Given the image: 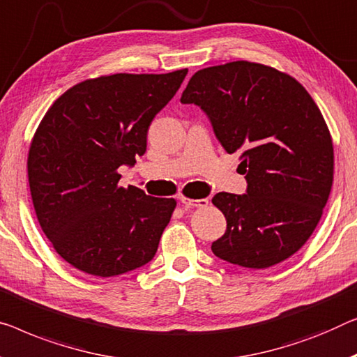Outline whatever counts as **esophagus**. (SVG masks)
Wrapping results in <instances>:
<instances>
[{
    "instance_id": "1",
    "label": "esophagus",
    "mask_w": 357,
    "mask_h": 357,
    "mask_svg": "<svg viewBox=\"0 0 357 357\" xmlns=\"http://www.w3.org/2000/svg\"><path fill=\"white\" fill-rule=\"evenodd\" d=\"M181 204L184 208H205L208 206V199H189V197H181Z\"/></svg>"
}]
</instances>
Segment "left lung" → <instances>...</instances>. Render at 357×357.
<instances>
[{
	"label": "left lung",
	"mask_w": 357,
	"mask_h": 357,
	"mask_svg": "<svg viewBox=\"0 0 357 357\" xmlns=\"http://www.w3.org/2000/svg\"><path fill=\"white\" fill-rule=\"evenodd\" d=\"M181 102L205 112L247 179V194L211 199L227 221L211 252L252 269L290 258L314 232L333 183L332 137L310 93L273 67L236 61L194 73Z\"/></svg>",
	"instance_id": "8db88e82"
}]
</instances>
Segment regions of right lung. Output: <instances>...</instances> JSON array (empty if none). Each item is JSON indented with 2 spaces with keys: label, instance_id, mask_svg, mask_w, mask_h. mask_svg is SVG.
Masks as SVG:
<instances>
[{
  "label": "right lung",
  "instance_id": "right-lung-1",
  "mask_svg": "<svg viewBox=\"0 0 357 357\" xmlns=\"http://www.w3.org/2000/svg\"><path fill=\"white\" fill-rule=\"evenodd\" d=\"M188 75L115 73L67 89L29 151V184L40 226L68 264L112 278L155 257L174 199L119 185V168L144 155L147 131Z\"/></svg>",
  "mask_w": 357,
  "mask_h": 357
}]
</instances>
